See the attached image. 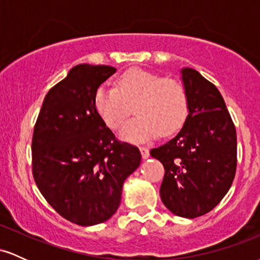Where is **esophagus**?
<instances>
[{
	"label": "esophagus",
	"instance_id": "1",
	"mask_svg": "<svg viewBox=\"0 0 260 260\" xmlns=\"http://www.w3.org/2000/svg\"><path fill=\"white\" fill-rule=\"evenodd\" d=\"M139 150H140V153H142L143 159H148L149 155H150V154H149V149L148 148H144V147H140Z\"/></svg>",
	"mask_w": 260,
	"mask_h": 260
}]
</instances>
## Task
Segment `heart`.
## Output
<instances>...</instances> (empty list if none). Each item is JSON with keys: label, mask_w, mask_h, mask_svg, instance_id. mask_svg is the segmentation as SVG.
<instances>
[{"label": "heart", "mask_w": 260, "mask_h": 260, "mask_svg": "<svg viewBox=\"0 0 260 260\" xmlns=\"http://www.w3.org/2000/svg\"><path fill=\"white\" fill-rule=\"evenodd\" d=\"M95 111L112 129L122 126L127 116H137L124 123L120 137L131 143L170 136L183 126L188 115L186 89L180 80L129 68L118 77L116 86L100 85L94 92Z\"/></svg>", "instance_id": "obj_1"}]
</instances>
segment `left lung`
<instances>
[{"label": "left lung", "mask_w": 260, "mask_h": 260, "mask_svg": "<svg viewBox=\"0 0 260 260\" xmlns=\"http://www.w3.org/2000/svg\"><path fill=\"white\" fill-rule=\"evenodd\" d=\"M188 116L181 131L150 155L164 165L160 197L175 215L198 217L225 197L237 166V137L221 94L193 68H182Z\"/></svg>", "instance_id": "left-lung-1"}]
</instances>
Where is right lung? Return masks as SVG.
Masks as SVG:
<instances>
[{
	"label": "right lung",
	"instance_id": "add662e5",
	"mask_svg": "<svg viewBox=\"0 0 260 260\" xmlns=\"http://www.w3.org/2000/svg\"><path fill=\"white\" fill-rule=\"evenodd\" d=\"M115 72L111 66L73 67L46 94L34 127L35 183L59 215L80 226L116 213L123 182L142 160L139 149L118 142L95 111V90Z\"/></svg>",
	"mask_w": 260,
	"mask_h": 260
}]
</instances>
